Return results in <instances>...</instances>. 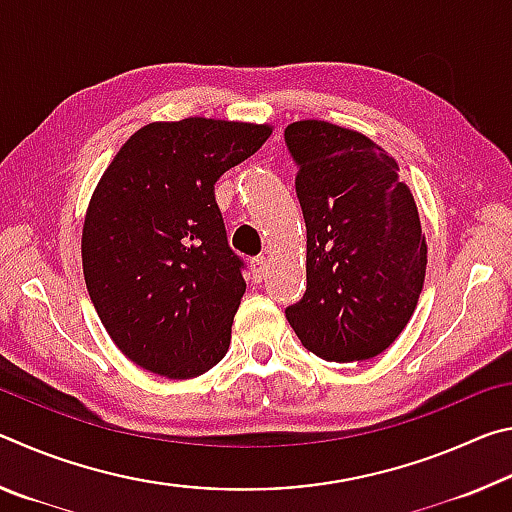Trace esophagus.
I'll return each mask as SVG.
<instances>
[{"instance_id":"1","label":"esophagus","mask_w":512,"mask_h":512,"mask_svg":"<svg viewBox=\"0 0 512 512\" xmlns=\"http://www.w3.org/2000/svg\"><path fill=\"white\" fill-rule=\"evenodd\" d=\"M250 271H253V280H255V282H262L266 271H268V259H266L264 255L255 257L253 262H250Z\"/></svg>"}]
</instances>
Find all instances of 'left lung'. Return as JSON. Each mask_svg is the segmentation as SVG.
<instances>
[{
  "label": "left lung",
  "mask_w": 512,
  "mask_h": 512,
  "mask_svg": "<svg viewBox=\"0 0 512 512\" xmlns=\"http://www.w3.org/2000/svg\"><path fill=\"white\" fill-rule=\"evenodd\" d=\"M284 142L307 225V291L287 320L320 359L377 357L411 320L427 273L411 189L391 155L359 131L302 119Z\"/></svg>",
  "instance_id": "8db88e82"
}]
</instances>
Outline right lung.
<instances>
[{
    "instance_id": "add662e5",
    "label": "right lung",
    "mask_w": 512,
    "mask_h": 512,
    "mask_svg": "<svg viewBox=\"0 0 512 512\" xmlns=\"http://www.w3.org/2000/svg\"><path fill=\"white\" fill-rule=\"evenodd\" d=\"M271 133L246 121H153L103 171L83 223L85 287L110 339L140 368L192 379L228 352L246 282L214 183Z\"/></svg>"
}]
</instances>
